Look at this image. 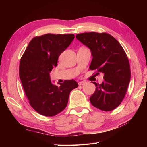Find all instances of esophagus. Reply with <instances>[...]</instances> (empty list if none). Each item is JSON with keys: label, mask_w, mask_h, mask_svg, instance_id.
Returning a JSON list of instances; mask_svg holds the SVG:
<instances>
[{"label": "esophagus", "mask_w": 147, "mask_h": 147, "mask_svg": "<svg viewBox=\"0 0 147 147\" xmlns=\"http://www.w3.org/2000/svg\"><path fill=\"white\" fill-rule=\"evenodd\" d=\"M78 83L79 85H84V84L86 83V82H84V81H81V82H79Z\"/></svg>", "instance_id": "1"}]
</instances>
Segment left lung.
<instances>
[{
    "instance_id": "1",
    "label": "left lung",
    "mask_w": 147,
    "mask_h": 147,
    "mask_svg": "<svg viewBox=\"0 0 147 147\" xmlns=\"http://www.w3.org/2000/svg\"><path fill=\"white\" fill-rule=\"evenodd\" d=\"M76 38L90 48L91 70L104 74L101 84L92 82L96 90L90 97L91 104L104 111H111L121 104L131 79L129 63L125 51L112 35L94 32L79 34Z\"/></svg>"
}]
</instances>
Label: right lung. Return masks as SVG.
Returning <instances> with one entry per match:
<instances>
[{
	"label": "right lung",
	"mask_w": 147,
	"mask_h": 147,
	"mask_svg": "<svg viewBox=\"0 0 147 147\" xmlns=\"http://www.w3.org/2000/svg\"><path fill=\"white\" fill-rule=\"evenodd\" d=\"M74 34H47L31 40L20 64V78L32 107L40 115L53 117L68 103L70 92L78 87L74 80L51 83L50 73L59 55L74 39Z\"/></svg>",
	"instance_id": "1"
}]
</instances>
